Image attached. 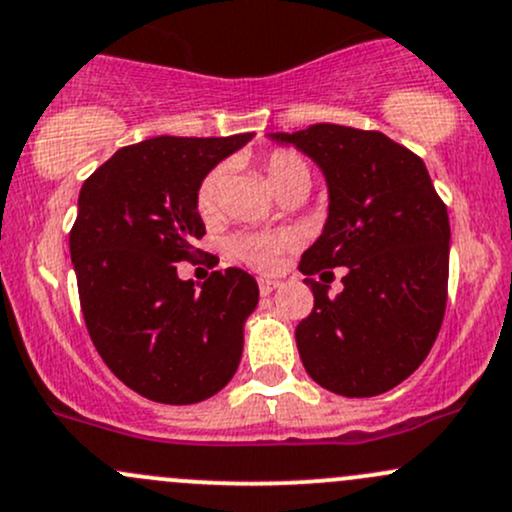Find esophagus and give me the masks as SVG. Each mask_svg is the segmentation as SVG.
<instances>
[{"label":"esophagus","mask_w":512,"mask_h":512,"mask_svg":"<svg viewBox=\"0 0 512 512\" xmlns=\"http://www.w3.org/2000/svg\"><path fill=\"white\" fill-rule=\"evenodd\" d=\"M257 284H260V294H262V297H267V294H272L274 289L279 287V282H277V279H267V277L257 279Z\"/></svg>","instance_id":"obj_1"}]
</instances>
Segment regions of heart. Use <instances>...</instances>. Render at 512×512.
<instances>
[{
  "label": "heart",
  "mask_w": 512,
  "mask_h": 512,
  "mask_svg": "<svg viewBox=\"0 0 512 512\" xmlns=\"http://www.w3.org/2000/svg\"><path fill=\"white\" fill-rule=\"evenodd\" d=\"M262 169H265L267 184L274 193H284L287 188L294 186H306L311 184V166L309 161L301 157L294 149H277L270 152L262 161ZM220 179H223V171L213 169L206 179L201 181L196 193V208L201 215H211L215 208V196H218ZM287 235H240L233 240V252L247 265L257 267V270H272L277 265L279 250L287 245Z\"/></svg>",
  "instance_id": "obj_1"
}]
</instances>
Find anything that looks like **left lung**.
Returning <instances> with one entry per match:
<instances>
[{"label":"left lung","mask_w":512,"mask_h":512,"mask_svg":"<svg viewBox=\"0 0 512 512\" xmlns=\"http://www.w3.org/2000/svg\"><path fill=\"white\" fill-rule=\"evenodd\" d=\"M324 174L328 218L299 270L314 311L297 326L306 373L343 397H373L410 378L432 351L446 309L449 215L424 161L383 132L311 125L267 134ZM346 266L331 298L313 279Z\"/></svg>","instance_id":"obj_1"}]
</instances>
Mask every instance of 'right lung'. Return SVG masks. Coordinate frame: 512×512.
<instances>
[{"instance_id":"right-lung-1","label":"right lung","mask_w":512,"mask_h":512,"mask_svg":"<svg viewBox=\"0 0 512 512\" xmlns=\"http://www.w3.org/2000/svg\"><path fill=\"white\" fill-rule=\"evenodd\" d=\"M250 139H144L117 149L80 188L71 260L85 326L107 368L147 400L193 405L238 370L260 299L255 277L228 267L198 292L176 262H191L206 235L201 181Z\"/></svg>"}]
</instances>
